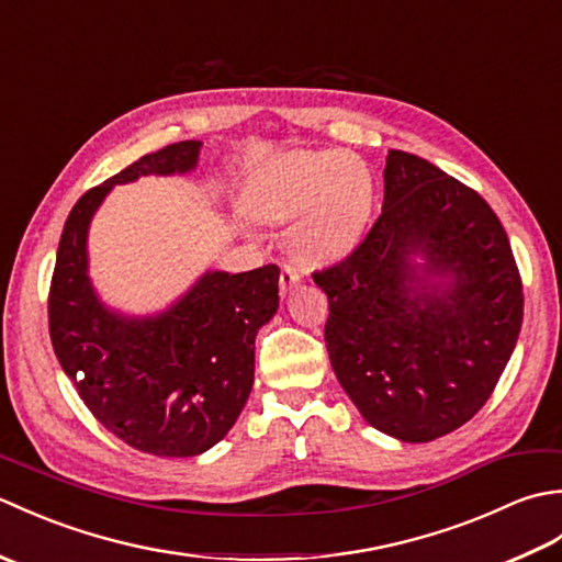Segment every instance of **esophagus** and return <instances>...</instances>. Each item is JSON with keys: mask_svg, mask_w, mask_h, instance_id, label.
<instances>
[{"mask_svg": "<svg viewBox=\"0 0 562 562\" xmlns=\"http://www.w3.org/2000/svg\"><path fill=\"white\" fill-rule=\"evenodd\" d=\"M302 282V270H296L294 266H282L280 270V292L288 294L294 284Z\"/></svg>", "mask_w": 562, "mask_h": 562, "instance_id": "34e87169", "label": "esophagus"}]
</instances>
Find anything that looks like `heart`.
<instances>
[{
	"label": "heart",
	"instance_id": "1",
	"mask_svg": "<svg viewBox=\"0 0 562 562\" xmlns=\"http://www.w3.org/2000/svg\"><path fill=\"white\" fill-rule=\"evenodd\" d=\"M374 200L372 171L352 151L296 149L274 161L250 193V212L280 226L296 220L294 254L308 262L340 258L360 238Z\"/></svg>",
	"mask_w": 562,
	"mask_h": 562
}]
</instances>
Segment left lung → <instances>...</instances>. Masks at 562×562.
<instances>
[{
	"label": "left lung",
	"mask_w": 562,
	"mask_h": 562,
	"mask_svg": "<svg viewBox=\"0 0 562 562\" xmlns=\"http://www.w3.org/2000/svg\"><path fill=\"white\" fill-rule=\"evenodd\" d=\"M314 282L328 294L326 348L340 386L369 425L403 441L469 423L521 330L505 226L473 188L408 151H389L372 229Z\"/></svg>",
	"instance_id": "8db88e82"
}]
</instances>
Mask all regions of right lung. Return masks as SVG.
<instances>
[{"label":"right lung","instance_id":"add662e5","mask_svg":"<svg viewBox=\"0 0 562 562\" xmlns=\"http://www.w3.org/2000/svg\"><path fill=\"white\" fill-rule=\"evenodd\" d=\"M202 142L186 139L130 164L83 193L57 246L47 324L59 364L97 420L137 451L195 457L229 432L254 386L256 333L278 312L280 268L210 270L164 314L127 318L91 288L87 232L117 183L188 173Z\"/></svg>","mask_w":562,"mask_h":562}]
</instances>
